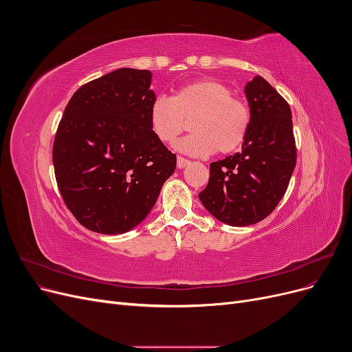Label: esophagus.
<instances>
[{"instance_id":"obj_1","label":"esophagus","mask_w":352,"mask_h":352,"mask_svg":"<svg viewBox=\"0 0 352 352\" xmlns=\"http://www.w3.org/2000/svg\"><path fill=\"white\" fill-rule=\"evenodd\" d=\"M189 163H190V162H189L188 158H185V157H182V155H177V167H179V168L186 167Z\"/></svg>"}]
</instances>
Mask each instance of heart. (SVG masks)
I'll return each instance as SVG.
<instances>
[{
	"mask_svg": "<svg viewBox=\"0 0 352 352\" xmlns=\"http://www.w3.org/2000/svg\"><path fill=\"white\" fill-rule=\"evenodd\" d=\"M190 133L177 146L189 154H230L245 142L251 127L248 104L232 95L225 83L198 79L177 88L172 97H157L150 126L158 141L172 145L186 127Z\"/></svg>",
	"mask_w": 352,
	"mask_h": 352,
	"instance_id": "1",
	"label": "heart"
}]
</instances>
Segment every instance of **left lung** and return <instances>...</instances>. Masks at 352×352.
Listing matches in <instances>:
<instances>
[{"instance_id":"left-lung-1","label":"left lung","mask_w":352,"mask_h":352,"mask_svg":"<svg viewBox=\"0 0 352 352\" xmlns=\"http://www.w3.org/2000/svg\"><path fill=\"white\" fill-rule=\"evenodd\" d=\"M251 127L242 151L210 164L199 201L230 226H250L267 217L285 195L296 164L289 104L261 76L245 87Z\"/></svg>"}]
</instances>
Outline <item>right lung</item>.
I'll return each mask as SVG.
<instances>
[{
    "label": "right lung",
    "mask_w": 352,
    "mask_h": 352,
    "mask_svg": "<svg viewBox=\"0 0 352 352\" xmlns=\"http://www.w3.org/2000/svg\"><path fill=\"white\" fill-rule=\"evenodd\" d=\"M151 72L119 69L73 94L58 123L52 164L66 207L82 226L117 235L148 216L176 154L150 126Z\"/></svg>",
    "instance_id": "1"
}]
</instances>
